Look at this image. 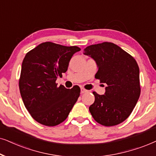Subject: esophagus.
Returning a JSON list of instances; mask_svg holds the SVG:
<instances>
[{
	"label": "esophagus",
	"instance_id": "esophagus-1",
	"mask_svg": "<svg viewBox=\"0 0 156 156\" xmlns=\"http://www.w3.org/2000/svg\"><path fill=\"white\" fill-rule=\"evenodd\" d=\"M88 92V90H86V89H84L83 88H80V93L83 94V93H87Z\"/></svg>",
	"mask_w": 156,
	"mask_h": 156
}]
</instances>
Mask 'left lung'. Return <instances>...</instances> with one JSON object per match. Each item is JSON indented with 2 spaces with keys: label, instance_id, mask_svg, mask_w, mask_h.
Listing matches in <instances>:
<instances>
[{
  "label": "left lung",
  "instance_id": "8db88e82",
  "mask_svg": "<svg viewBox=\"0 0 156 156\" xmlns=\"http://www.w3.org/2000/svg\"><path fill=\"white\" fill-rule=\"evenodd\" d=\"M84 55L93 58L98 70L95 78L105 83V92H93L95 101L89 107L95 120L105 126H116L132 113L140 94L139 68L136 60L113 43L91 45Z\"/></svg>",
  "mask_w": 156,
  "mask_h": 156
}]
</instances>
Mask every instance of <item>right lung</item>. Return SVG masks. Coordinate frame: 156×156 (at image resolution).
I'll return each instance as SVG.
<instances>
[{
    "label": "right lung",
    "instance_id": "obj_1",
    "mask_svg": "<svg viewBox=\"0 0 156 156\" xmlns=\"http://www.w3.org/2000/svg\"><path fill=\"white\" fill-rule=\"evenodd\" d=\"M80 51L77 46L45 42L25 56L19 80L20 95L29 113L41 124L58 125L67 118L76 103L79 87H58L55 81L67 71L73 54Z\"/></svg>",
    "mask_w": 156,
    "mask_h": 156
}]
</instances>
